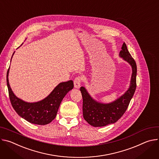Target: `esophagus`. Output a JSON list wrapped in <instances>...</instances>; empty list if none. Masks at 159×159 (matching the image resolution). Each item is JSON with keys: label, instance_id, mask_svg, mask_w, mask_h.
<instances>
[{"label": "esophagus", "instance_id": "1", "mask_svg": "<svg viewBox=\"0 0 159 159\" xmlns=\"http://www.w3.org/2000/svg\"><path fill=\"white\" fill-rule=\"evenodd\" d=\"M81 82V78L80 77H77L74 80V86L75 89H80Z\"/></svg>", "mask_w": 159, "mask_h": 159}]
</instances>
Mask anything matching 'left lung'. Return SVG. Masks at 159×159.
Wrapping results in <instances>:
<instances>
[{
    "instance_id": "1",
    "label": "left lung",
    "mask_w": 159,
    "mask_h": 159,
    "mask_svg": "<svg viewBox=\"0 0 159 159\" xmlns=\"http://www.w3.org/2000/svg\"><path fill=\"white\" fill-rule=\"evenodd\" d=\"M119 52V57L131 67L132 74L128 89L121 96L109 103H103L94 99L84 86L80 91L83 97V114L84 120L91 126L102 127L116 122L126 112L133 97L136 87V64L124 42Z\"/></svg>"
}]
</instances>
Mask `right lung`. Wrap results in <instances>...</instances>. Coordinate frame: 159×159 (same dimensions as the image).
Returning a JSON list of instances; mask_svg holds the SVG:
<instances>
[{
	"label": "right lung",
	"mask_w": 159,
	"mask_h": 159,
	"mask_svg": "<svg viewBox=\"0 0 159 159\" xmlns=\"http://www.w3.org/2000/svg\"><path fill=\"white\" fill-rule=\"evenodd\" d=\"M14 52L12 56L11 62ZM9 68L7 73V84L12 106L17 114L32 124L45 125L51 122L56 117L62 99L73 89V81L69 80L60 83L43 100L36 102H28L16 96L12 92L8 78Z\"/></svg>",
	"instance_id": "add662e5"
}]
</instances>
